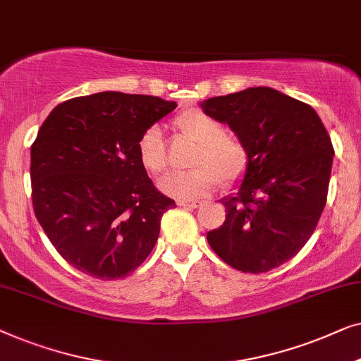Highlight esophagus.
<instances>
[{
    "label": "esophagus",
    "mask_w": 361,
    "mask_h": 361,
    "mask_svg": "<svg viewBox=\"0 0 361 361\" xmlns=\"http://www.w3.org/2000/svg\"><path fill=\"white\" fill-rule=\"evenodd\" d=\"M176 204L181 206V207H190V209H195V207H200L202 204V201H197V200H178Z\"/></svg>",
    "instance_id": "esophagus-1"
}]
</instances>
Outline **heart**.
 Wrapping results in <instances>:
<instances>
[{"instance_id": "obj_1", "label": "heart", "mask_w": 361, "mask_h": 361, "mask_svg": "<svg viewBox=\"0 0 361 361\" xmlns=\"http://www.w3.org/2000/svg\"><path fill=\"white\" fill-rule=\"evenodd\" d=\"M186 139L196 142L190 171H170L160 180V190L173 197L206 196L221 185L232 186L250 169V152L240 139L227 134L224 123L201 109L183 111L173 121ZM140 165L152 175L166 169V149L157 126L145 129L137 142Z\"/></svg>"}]
</instances>
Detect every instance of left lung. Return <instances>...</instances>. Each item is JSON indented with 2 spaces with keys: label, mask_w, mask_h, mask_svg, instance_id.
<instances>
[{
  "label": "left lung",
  "mask_w": 361,
  "mask_h": 361,
  "mask_svg": "<svg viewBox=\"0 0 361 361\" xmlns=\"http://www.w3.org/2000/svg\"><path fill=\"white\" fill-rule=\"evenodd\" d=\"M250 152L235 196L222 201L226 221L207 233L212 250L243 273L291 260L311 238L327 202L334 147L311 106L257 86L202 101Z\"/></svg>",
  "instance_id": "8db88e82"
}]
</instances>
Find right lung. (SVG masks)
<instances>
[{
    "label": "right lung",
    "mask_w": 361,
    "mask_h": 361,
    "mask_svg": "<svg viewBox=\"0 0 361 361\" xmlns=\"http://www.w3.org/2000/svg\"><path fill=\"white\" fill-rule=\"evenodd\" d=\"M176 108L159 96L103 91L59 104L30 147L32 207L62 258L96 280L130 275L176 207L137 155L145 129Z\"/></svg>",
    "instance_id": "obj_1"
}]
</instances>
